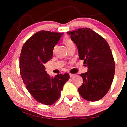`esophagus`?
I'll return each mask as SVG.
<instances>
[{"mask_svg": "<svg viewBox=\"0 0 127 127\" xmlns=\"http://www.w3.org/2000/svg\"><path fill=\"white\" fill-rule=\"evenodd\" d=\"M69 76H70V77H72L74 76H75V74H71V73H69Z\"/></svg>", "mask_w": 127, "mask_h": 127, "instance_id": "obj_1", "label": "esophagus"}]
</instances>
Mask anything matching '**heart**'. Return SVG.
Wrapping results in <instances>:
<instances>
[{
    "label": "heart",
    "instance_id": "heart-1",
    "mask_svg": "<svg viewBox=\"0 0 127 127\" xmlns=\"http://www.w3.org/2000/svg\"><path fill=\"white\" fill-rule=\"evenodd\" d=\"M63 42L68 49L70 48V47H72L73 46H74L73 41L70 39V38H68V37L64 38L63 40Z\"/></svg>",
    "mask_w": 127,
    "mask_h": 127
}]
</instances>
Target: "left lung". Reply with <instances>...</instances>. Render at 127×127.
Returning a JSON list of instances; mask_svg holds the SVG:
<instances>
[{
	"mask_svg": "<svg viewBox=\"0 0 127 127\" xmlns=\"http://www.w3.org/2000/svg\"><path fill=\"white\" fill-rule=\"evenodd\" d=\"M78 49L79 58L88 70L81 74L83 83L78 89L81 97L89 101L104 97L113 82L115 62L108 43L89 28L67 32Z\"/></svg>",
	"mask_w": 127,
	"mask_h": 127,
	"instance_id": "left-lung-1",
	"label": "left lung"
}]
</instances>
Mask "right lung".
I'll use <instances>...</instances> for the list:
<instances>
[{
  "label": "right lung",
  "instance_id": "1",
  "mask_svg": "<svg viewBox=\"0 0 127 127\" xmlns=\"http://www.w3.org/2000/svg\"><path fill=\"white\" fill-rule=\"evenodd\" d=\"M63 33L40 31L25 42L21 50V77L28 91L41 104H54L61 97L64 84L69 79L68 73L50 77L44 65L51 59L54 48Z\"/></svg>",
  "mask_w": 127,
  "mask_h": 127
}]
</instances>
